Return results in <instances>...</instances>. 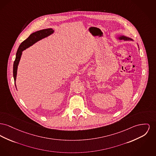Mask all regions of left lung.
<instances>
[{
  "mask_svg": "<svg viewBox=\"0 0 156 156\" xmlns=\"http://www.w3.org/2000/svg\"><path fill=\"white\" fill-rule=\"evenodd\" d=\"M119 39H123L124 41H133L132 39L128 37H125V36H121L119 37Z\"/></svg>",
  "mask_w": 156,
  "mask_h": 156,
  "instance_id": "8db88e82",
  "label": "left lung"
}]
</instances>
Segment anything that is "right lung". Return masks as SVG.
<instances>
[{"label":"right lung","mask_w":156,"mask_h":156,"mask_svg":"<svg viewBox=\"0 0 156 156\" xmlns=\"http://www.w3.org/2000/svg\"><path fill=\"white\" fill-rule=\"evenodd\" d=\"M54 30L52 29L49 28V29H45L42 30H40L37 31L33 34H32L29 37H28L27 39H25L24 41H23L20 46H19L18 49L16 52V58L13 63V78L15 81V84L16 86V75H17V69H18V66L19 62L22 55V51L28 47H29L33 44H34L37 41L47 37L54 32Z\"/></svg>","instance_id":"obj_1"}]
</instances>
